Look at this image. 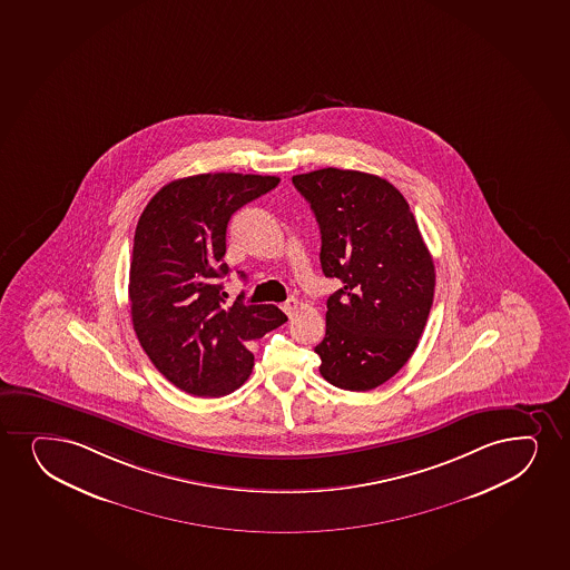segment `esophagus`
Returning a JSON list of instances; mask_svg holds the SVG:
<instances>
[{
  "label": "esophagus",
  "mask_w": 570,
  "mask_h": 570,
  "mask_svg": "<svg viewBox=\"0 0 570 570\" xmlns=\"http://www.w3.org/2000/svg\"><path fill=\"white\" fill-rule=\"evenodd\" d=\"M296 308H298V301H296V298H288V301L283 304V312H285L288 317L295 315Z\"/></svg>",
  "instance_id": "1"
}]
</instances>
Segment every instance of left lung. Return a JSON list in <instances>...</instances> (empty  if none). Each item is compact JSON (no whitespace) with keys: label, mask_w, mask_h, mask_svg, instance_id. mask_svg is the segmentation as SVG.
Returning <instances> with one entry per match:
<instances>
[{"label":"left lung","mask_w":570,"mask_h":570,"mask_svg":"<svg viewBox=\"0 0 570 570\" xmlns=\"http://www.w3.org/2000/svg\"><path fill=\"white\" fill-rule=\"evenodd\" d=\"M321 232V268L342 288L328 296L325 338L315 346L333 386L368 392L400 373L419 346L435 266L401 191L361 170L293 177Z\"/></svg>","instance_id":"1"}]
</instances>
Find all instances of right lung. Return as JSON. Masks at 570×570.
<instances>
[{"label": "right lung", "instance_id": "1", "mask_svg": "<svg viewBox=\"0 0 570 570\" xmlns=\"http://www.w3.org/2000/svg\"><path fill=\"white\" fill-rule=\"evenodd\" d=\"M279 177L207 173L178 178L151 197L138 218L129 269L132 328L170 384L197 397L228 395L249 379L247 350L287 321L272 304L224 308L229 218ZM245 277V274H242Z\"/></svg>", "mask_w": 570, "mask_h": 570}]
</instances>
